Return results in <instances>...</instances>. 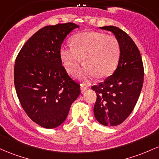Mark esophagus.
<instances>
[{
    "instance_id": "34e87169",
    "label": "esophagus",
    "mask_w": 159,
    "mask_h": 159,
    "mask_svg": "<svg viewBox=\"0 0 159 159\" xmlns=\"http://www.w3.org/2000/svg\"><path fill=\"white\" fill-rule=\"evenodd\" d=\"M89 89V87L87 85H84L83 84L80 85V89H81V92H84L85 91H86Z\"/></svg>"
}]
</instances>
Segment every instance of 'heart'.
Here are the masks:
<instances>
[{"instance_id": "1", "label": "heart", "mask_w": 159, "mask_h": 159, "mask_svg": "<svg viewBox=\"0 0 159 159\" xmlns=\"http://www.w3.org/2000/svg\"><path fill=\"white\" fill-rule=\"evenodd\" d=\"M60 58L67 72L75 74L82 58L85 62L79 73L81 79L89 81L98 76L106 77L116 68L120 58V44L113 35L99 31H84L71 38V46L60 48Z\"/></svg>"}]
</instances>
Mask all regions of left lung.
Listing matches in <instances>:
<instances>
[{
	"label": "left lung",
	"mask_w": 159,
	"mask_h": 159,
	"mask_svg": "<svg viewBox=\"0 0 159 159\" xmlns=\"http://www.w3.org/2000/svg\"><path fill=\"white\" fill-rule=\"evenodd\" d=\"M111 31L120 44V58L113 74L92 89L97 94L94 114L105 126H116L129 116L139 98L143 83L142 58L127 34L115 26L100 27Z\"/></svg>",
	"instance_id": "obj_1"
}]
</instances>
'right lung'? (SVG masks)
<instances>
[{
	"label": "right lung",
	"instance_id": "right-lung-1",
	"mask_svg": "<svg viewBox=\"0 0 159 159\" xmlns=\"http://www.w3.org/2000/svg\"><path fill=\"white\" fill-rule=\"evenodd\" d=\"M79 25L67 22L42 28L28 39L16 59L14 84L23 110L34 122L55 128L65 122L80 87L62 66L60 48Z\"/></svg>",
	"mask_w": 159,
	"mask_h": 159
}]
</instances>
